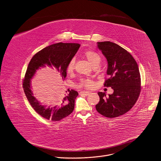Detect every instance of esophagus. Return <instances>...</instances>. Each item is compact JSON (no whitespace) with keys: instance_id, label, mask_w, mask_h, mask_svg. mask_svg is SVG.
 Segmentation results:
<instances>
[{"instance_id":"1","label":"esophagus","mask_w":161,"mask_h":161,"mask_svg":"<svg viewBox=\"0 0 161 161\" xmlns=\"http://www.w3.org/2000/svg\"><path fill=\"white\" fill-rule=\"evenodd\" d=\"M91 93L89 92H88V91H81L80 92V94L84 95H86V96H87V95H89Z\"/></svg>"}]
</instances>
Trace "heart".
Instances as JSON below:
<instances>
[{
	"label": "heart",
	"instance_id": "b5f03b06",
	"mask_svg": "<svg viewBox=\"0 0 161 161\" xmlns=\"http://www.w3.org/2000/svg\"><path fill=\"white\" fill-rule=\"evenodd\" d=\"M83 57L93 67L97 66L100 62L101 58L100 55L93 50H86L83 52ZM75 60L74 58H72L69 63L67 67V72L69 74H72L75 69ZM94 85V83L91 80H82L78 86L80 87H86V88H92Z\"/></svg>",
	"mask_w": 161,
	"mask_h": 161
}]
</instances>
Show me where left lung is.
Masks as SVG:
<instances>
[{
	"label": "left lung",
	"instance_id": "obj_1",
	"mask_svg": "<svg viewBox=\"0 0 161 161\" xmlns=\"http://www.w3.org/2000/svg\"><path fill=\"white\" fill-rule=\"evenodd\" d=\"M98 48L108 61L105 87L113 89V94L106 97L99 92L98 113L108 118L117 117L129 111L136 103L141 90V75L138 65L132 55L118 44L110 41L98 42Z\"/></svg>",
	"mask_w": 161,
	"mask_h": 161
}]
</instances>
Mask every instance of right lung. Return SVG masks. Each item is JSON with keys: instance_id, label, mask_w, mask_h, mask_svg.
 <instances>
[{"instance_id": "obj_1", "label": "right lung", "mask_w": 161, "mask_h": 161, "mask_svg": "<svg viewBox=\"0 0 161 161\" xmlns=\"http://www.w3.org/2000/svg\"><path fill=\"white\" fill-rule=\"evenodd\" d=\"M80 45L77 43L59 42L50 45L36 53L29 63L23 81V88L27 100L35 111L44 119L51 121H59L72 113L74 109L75 100L78 95L73 89L58 97L56 102L50 106L43 105L33 96L31 80L41 67H54L60 73L63 80L66 77L67 67L75 56Z\"/></svg>"}]
</instances>
